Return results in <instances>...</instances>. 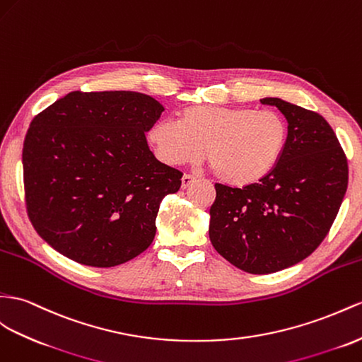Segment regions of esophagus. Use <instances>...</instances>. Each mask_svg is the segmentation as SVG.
Returning <instances> with one entry per match:
<instances>
[{
  "label": "esophagus",
  "instance_id": "obj_1",
  "mask_svg": "<svg viewBox=\"0 0 362 362\" xmlns=\"http://www.w3.org/2000/svg\"><path fill=\"white\" fill-rule=\"evenodd\" d=\"M194 180H196V175H192V174H183V177H182V188L187 189V188L189 187V185L194 183Z\"/></svg>",
  "mask_w": 362,
  "mask_h": 362
}]
</instances>
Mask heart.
<instances>
[{
  "mask_svg": "<svg viewBox=\"0 0 362 362\" xmlns=\"http://www.w3.org/2000/svg\"><path fill=\"white\" fill-rule=\"evenodd\" d=\"M289 127L276 111L246 107L192 105L179 122L157 120L148 132L156 156L166 165L196 162L205 151L217 177L246 187L271 174L284 154Z\"/></svg>",
  "mask_w": 362,
  "mask_h": 362,
  "instance_id": "heart-1",
  "label": "heart"
}]
</instances>
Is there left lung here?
<instances>
[{
  "label": "left lung",
  "instance_id": "left-lung-1",
  "mask_svg": "<svg viewBox=\"0 0 362 362\" xmlns=\"http://www.w3.org/2000/svg\"><path fill=\"white\" fill-rule=\"evenodd\" d=\"M260 102L287 119L284 154L257 183H216L209 238L238 269L272 274L304 260L326 238L347 191L349 165L321 115L278 98Z\"/></svg>",
  "mask_w": 362,
  "mask_h": 362
}]
</instances>
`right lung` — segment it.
I'll return each instance as SVG.
<instances>
[{
  "label": "right lung",
  "mask_w": 362,
  "mask_h": 362,
  "mask_svg": "<svg viewBox=\"0 0 362 362\" xmlns=\"http://www.w3.org/2000/svg\"><path fill=\"white\" fill-rule=\"evenodd\" d=\"M162 111L144 93L71 91L33 117L23 146L25 208L54 251L111 267L153 243L160 202L183 175L146 142Z\"/></svg>",
  "instance_id": "right-lung-1"
}]
</instances>
